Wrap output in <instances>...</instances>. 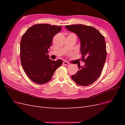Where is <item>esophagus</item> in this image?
I'll use <instances>...</instances> for the list:
<instances>
[{"label":"esophagus","mask_w":125,"mask_h":125,"mask_svg":"<svg viewBox=\"0 0 125 125\" xmlns=\"http://www.w3.org/2000/svg\"><path fill=\"white\" fill-rule=\"evenodd\" d=\"M63 64H64V65H66V66H69V65H70L69 63L67 62H66V61L63 62Z\"/></svg>","instance_id":"obj_1"}]
</instances>
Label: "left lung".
Instances as JSON below:
<instances>
[{"instance_id": "left-lung-1", "label": "left lung", "mask_w": 125, "mask_h": 125, "mask_svg": "<svg viewBox=\"0 0 125 125\" xmlns=\"http://www.w3.org/2000/svg\"><path fill=\"white\" fill-rule=\"evenodd\" d=\"M65 28L76 34L80 41L82 60L85 65L79 66V70L71 75L79 85L91 84L99 78L106 58L104 37L95 28L83 24L66 25Z\"/></svg>"}]
</instances>
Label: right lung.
<instances>
[{"label":"right lung","instance_id":"right-lung-1","mask_svg":"<svg viewBox=\"0 0 125 125\" xmlns=\"http://www.w3.org/2000/svg\"><path fill=\"white\" fill-rule=\"evenodd\" d=\"M61 26L37 24L29 28L20 43V58L22 67L28 77L37 84L51 80L62 60L50 59L48 49L52 37L62 30Z\"/></svg>","mask_w":125,"mask_h":125}]
</instances>
